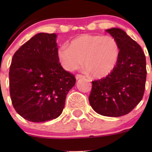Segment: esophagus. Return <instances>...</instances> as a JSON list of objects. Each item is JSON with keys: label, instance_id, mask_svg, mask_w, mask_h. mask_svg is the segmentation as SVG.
<instances>
[{"label": "esophagus", "instance_id": "obj_1", "mask_svg": "<svg viewBox=\"0 0 152 152\" xmlns=\"http://www.w3.org/2000/svg\"><path fill=\"white\" fill-rule=\"evenodd\" d=\"M82 78H85V76H82V75H81V74H77V75H76V80H78V79H82Z\"/></svg>", "mask_w": 152, "mask_h": 152}]
</instances>
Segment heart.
<instances>
[{"label":"heart","mask_w":152,"mask_h":152,"mask_svg":"<svg viewBox=\"0 0 152 152\" xmlns=\"http://www.w3.org/2000/svg\"><path fill=\"white\" fill-rule=\"evenodd\" d=\"M120 56L118 41L110 35L84 34L70 41L68 45L59 48L57 56L62 67L73 71L84 65L88 72L96 78L112 73Z\"/></svg>","instance_id":"1"}]
</instances>
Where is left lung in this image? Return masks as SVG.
Returning <instances> with one entry per match:
<instances>
[{"instance_id":"8db88e82","label":"left lung","mask_w":152,"mask_h":152,"mask_svg":"<svg viewBox=\"0 0 152 152\" xmlns=\"http://www.w3.org/2000/svg\"><path fill=\"white\" fill-rule=\"evenodd\" d=\"M106 31L118 42L120 56L111 73L93 81L89 102L98 114L120 117L142 100L146 79L145 56L141 47L124 30L112 28Z\"/></svg>"}]
</instances>
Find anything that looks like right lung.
<instances>
[{
  "label": "right lung",
  "mask_w": 152,
  "mask_h": 152,
  "mask_svg": "<svg viewBox=\"0 0 152 152\" xmlns=\"http://www.w3.org/2000/svg\"><path fill=\"white\" fill-rule=\"evenodd\" d=\"M56 34L39 33L14 54L10 70V96L17 113L31 122L59 117L74 76L64 70L57 56Z\"/></svg>",
  "instance_id": "add662e5"
}]
</instances>
